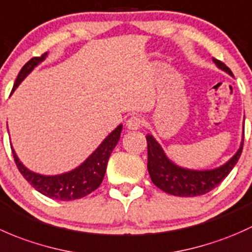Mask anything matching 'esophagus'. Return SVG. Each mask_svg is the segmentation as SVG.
Instances as JSON below:
<instances>
[{
	"mask_svg": "<svg viewBox=\"0 0 252 252\" xmlns=\"http://www.w3.org/2000/svg\"><path fill=\"white\" fill-rule=\"evenodd\" d=\"M144 121L141 116L133 115L126 121V126L128 129H139L142 126H143Z\"/></svg>",
	"mask_w": 252,
	"mask_h": 252,
	"instance_id": "obj_1",
	"label": "esophagus"
}]
</instances>
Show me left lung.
Wrapping results in <instances>:
<instances>
[{
    "instance_id": "left-lung-1",
    "label": "left lung",
    "mask_w": 252,
    "mask_h": 252,
    "mask_svg": "<svg viewBox=\"0 0 252 252\" xmlns=\"http://www.w3.org/2000/svg\"><path fill=\"white\" fill-rule=\"evenodd\" d=\"M217 68H220L230 76L233 72L222 62L212 58ZM244 127V126H243ZM148 143V172L152 182L165 193L176 196H198L209 193L216 188L220 183L233 170L239 160L243 152L244 144V128L243 138L238 152L228 160L225 164L212 170H190L181 167L170 160L157 139L152 134H147Z\"/></svg>"
}]
</instances>
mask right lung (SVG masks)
Here are the masks:
<instances>
[{"label":"right lung","mask_w":252,"mask_h":252,"mask_svg":"<svg viewBox=\"0 0 252 252\" xmlns=\"http://www.w3.org/2000/svg\"><path fill=\"white\" fill-rule=\"evenodd\" d=\"M47 54L48 53H45L41 57H33L23 66L19 74H18L17 80H15L12 93L17 90L20 82L41 62L45 61ZM121 131H123V125H119L113 132H110L105 137L104 141L98 145L97 149L81 165L77 166L74 170L69 171V172L61 173V175L46 176L30 171L29 168L23 165V162L20 161L19 158L15 154L13 147L12 153L20 173L24 176L25 180L36 190L40 191L43 195L48 196V198L57 199V200H75V199H81L88 195V194L92 193L93 190H95L100 186L103 178H104L105 171H107L108 160L110 158L111 152H113L115 145L118 144L119 139H120Z\"/></svg>","instance_id":"1"}]
</instances>
